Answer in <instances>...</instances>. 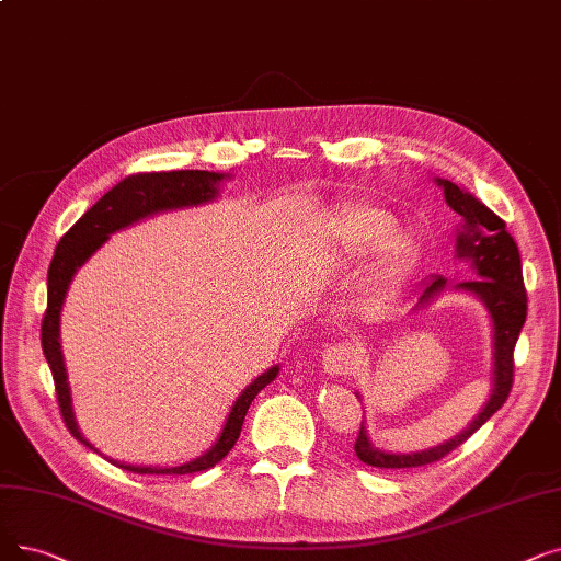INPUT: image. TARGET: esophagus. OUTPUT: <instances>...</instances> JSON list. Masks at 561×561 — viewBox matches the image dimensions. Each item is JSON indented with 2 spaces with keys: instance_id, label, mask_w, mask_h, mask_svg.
Returning <instances> with one entry per match:
<instances>
[{
  "instance_id": "obj_1",
  "label": "esophagus",
  "mask_w": 561,
  "mask_h": 561,
  "mask_svg": "<svg viewBox=\"0 0 561 561\" xmlns=\"http://www.w3.org/2000/svg\"><path fill=\"white\" fill-rule=\"evenodd\" d=\"M359 364V348L355 344H332L323 353V369L330 376H348Z\"/></svg>"
}]
</instances>
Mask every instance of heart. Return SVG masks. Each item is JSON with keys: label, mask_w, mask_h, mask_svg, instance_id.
Masks as SVG:
<instances>
[{"label": "heart", "mask_w": 561, "mask_h": 561, "mask_svg": "<svg viewBox=\"0 0 561 561\" xmlns=\"http://www.w3.org/2000/svg\"><path fill=\"white\" fill-rule=\"evenodd\" d=\"M397 231V220L389 213L371 206H357L341 215L330 229L323 261L330 267L351 265L369 256ZM412 256V242L408 238H394L385 248V265L394 267Z\"/></svg>", "instance_id": "heart-1"}]
</instances>
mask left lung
Instances as JSON below:
<instances>
[{"instance_id": "1", "label": "left lung", "mask_w": 561, "mask_h": 561, "mask_svg": "<svg viewBox=\"0 0 561 561\" xmlns=\"http://www.w3.org/2000/svg\"><path fill=\"white\" fill-rule=\"evenodd\" d=\"M437 185H443L445 202L462 217V225L456 236V256L470 261V265L474 267V279L451 284L445 277H431L422 282V286L415 290L417 307L428 305L435 296H440L445 288L466 290V294L477 296L485 305L493 321L491 399L481 408L472 424L460 435H456L454 440H447L424 451L392 454L374 447L367 435V426H364L362 420L355 440V454L362 462H367L371 468H420L445 458L495 415L508 399L511 387H514V348L527 319V294L518 245L506 231L504 220H500L489 206L481 204L474 194L445 179H437Z\"/></svg>"}]
</instances>
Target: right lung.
I'll return each mask as SVG.
<instances>
[{
  "label": "right lung",
  "mask_w": 561,
  "mask_h": 561,
  "mask_svg": "<svg viewBox=\"0 0 561 561\" xmlns=\"http://www.w3.org/2000/svg\"><path fill=\"white\" fill-rule=\"evenodd\" d=\"M222 181H225V174L202 172V169L133 174L121 183H116L105 197L95 202L59 240L50 263V271H47V309L41 325V344H43V355L47 364H50V371L55 378L57 401H59L66 428L70 431L72 437H76V440H80L89 449H93V445L84 440V435L78 428L76 415H72L70 387H68L66 364H64L61 344H59V319H61V305L66 298V290L72 277H76L78 267H82L84 261L99 250L114 231L126 229L144 220V217L162 213V210H176V208L213 202L217 197V192H220L217 185ZM277 374H279V367L267 369L263 376H259L252 385L245 387V392L236 399L229 417L225 422V428L220 437H217V443L204 456L183 462V466H176V468L126 466V462H116V460L112 462L118 468L137 472V474H192V472H202L217 466V462L233 449L242 422H245L248 408L252 405L254 397L265 385H271Z\"/></svg>",
  "instance_id": "1"
}]
</instances>
